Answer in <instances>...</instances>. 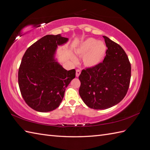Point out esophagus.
Instances as JSON below:
<instances>
[{"label": "esophagus", "mask_w": 150, "mask_h": 150, "mask_svg": "<svg viewBox=\"0 0 150 150\" xmlns=\"http://www.w3.org/2000/svg\"><path fill=\"white\" fill-rule=\"evenodd\" d=\"M81 73V71L80 69H77V70H76V77H78L80 75Z\"/></svg>", "instance_id": "34e87169"}]
</instances>
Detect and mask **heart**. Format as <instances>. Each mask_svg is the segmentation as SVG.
I'll use <instances>...</instances> for the list:
<instances>
[{
	"mask_svg": "<svg viewBox=\"0 0 150 150\" xmlns=\"http://www.w3.org/2000/svg\"><path fill=\"white\" fill-rule=\"evenodd\" d=\"M76 53L83 57L84 64L90 68L97 66L102 62L106 55V46L100 41L93 38H88L79 44L75 50ZM73 60H76L73 58Z\"/></svg>",
	"mask_w": 150,
	"mask_h": 150,
	"instance_id": "b5f03b06",
	"label": "heart"
}]
</instances>
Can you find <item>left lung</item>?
Listing matches in <instances>:
<instances>
[{"label":"left lung","mask_w":150,"mask_h":150,"mask_svg":"<svg viewBox=\"0 0 150 150\" xmlns=\"http://www.w3.org/2000/svg\"><path fill=\"white\" fill-rule=\"evenodd\" d=\"M108 50L103 62L82 71L79 94L87 106L105 110L117 104L128 92L131 64L119 44L103 36Z\"/></svg>","instance_id":"8db88e82"}]
</instances>
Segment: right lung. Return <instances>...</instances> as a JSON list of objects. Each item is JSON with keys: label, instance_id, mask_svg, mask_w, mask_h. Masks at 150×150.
I'll return each instance as SVG.
<instances>
[{"label": "right lung", "instance_id": "right-lung-1", "mask_svg": "<svg viewBox=\"0 0 150 150\" xmlns=\"http://www.w3.org/2000/svg\"><path fill=\"white\" fill-rule=\"evenodd\" d=\"M68 40L60 35H47L30 46L22 57L18 73L22 97L30 108L48 112L59 106L66 88L75 77L54 60L57 46Z\"/></svg>", "mask_w": 150, "mask_h": 150}]
</instances>
